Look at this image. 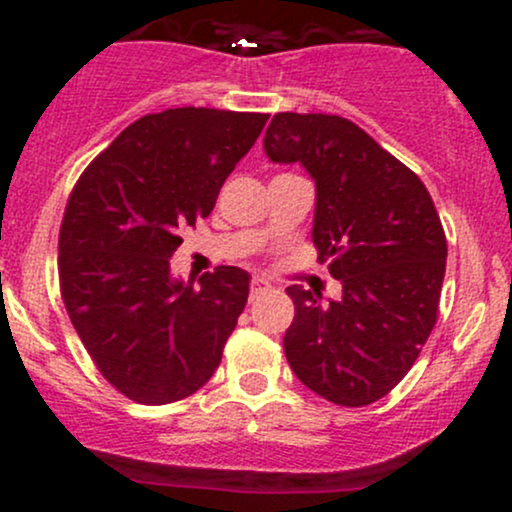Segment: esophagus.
I'll use <instances>...</instances> for the list:
<instances>
[{"label": "esophagus", "mask_w": 512, "mask_h": 512, "mask_svg": "<svg viewBox=\"0 0 512 512\" xmlns=\"http://www.w3.org/2000/svg\"><path fill=\"white\" fill-rule=\"evenodd\" d=\"M269 286H272V284H269L267 279H262V276H252V281H250V293H252V296H255V293L267 291Z\"/></svg>", "instance_id": "1"}]
</instances>
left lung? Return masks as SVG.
<instances>
[{"instance_id": "8db88e82", "label": "left lung", "mask_w": 512, "mask_h": 512, "mask_svg": "<svg viewBox=\"0 0 512 512\" xmlns=\"http://www.w3.org/2000/svg\"><path fill=\"white\" fill-rule=\"evenodd\" d=\"M264 151L301 163L317 187L313 243L342 281L339 301L289 286L296 317L286 361L339 407H366L395 387L424 349L443 289V223L414 170L351 120L276 113Z\"/></svg>"}]
</instances>
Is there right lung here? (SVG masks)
<instances>
[{
    "mask_svg": "<svg viewBox=\"0 0 512 512\" xmlns=\"http://www.w3.org/2000/svg\"><path fill=\"white\" fill-rule=\"evenodd\" d=\"M264 113L170 108L139 117L76 180L60 228V291L101 375L139 404L197 392L219 368L250 276H170L180 233L211 214Z\"/></svg>",
    "mask_w": 512,
    "mask_h": 512,
    "instance_id": "obj_1",
    "label": "right lung"
}]
</instances>
